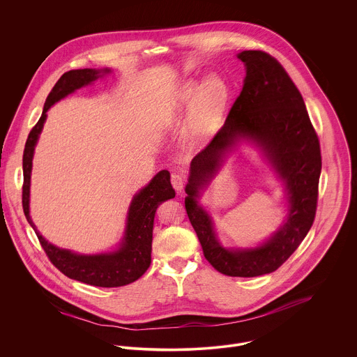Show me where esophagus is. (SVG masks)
Here are the masks:
<instances>
[{
  "instance_id": "obj_1",
  "label": "esophagus",
  "mask_w": 357,
  "mask_h": 357,
  "mask_svg": "<svg viewBox=\"0 0 357 357\" xmlns=\"http://www.w3.org/2000/svg\"><path fill=\"white\" fill-rule=\"evenodd\" d=\"M170 183H172L173 188H174L177 192L181 191L183 187H184V178H183L180 174H177V173H173V174L170 176Z\"/></svg>"
}]
</instances>
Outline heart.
<instances>
[{
  "instance_id": "obj_1",
  "label": "heart",
  "mask_w": 357,
  "mask_h": 357,
  "mask_svg": "<svg viewBox=\"0 0 357 357\" xmlns=\"http://www.w3.org/2000/svg\"><path fill=\"white\" fill-rule=\"evenodd\" d=\"M228 96L229 89L227 82L215 75L208 77L204 84L190 81L180 89L176 109L181 112L194 107L190 122L192 137L201 139L210 133L225 109Z\"/></svg>"
}]
</instances>
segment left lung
Here are the masks:
<instances>
[{
    "instance_id": "8db88e82",
    "label": "left lung",
    "mask_w": 357,
    "mask_h": 357,
    "mask_svg": "<svg viewBox=\"0 0 357 357\" xmlns=\"http://www.w3.org/2000/svg\"><path fill=\"white\" fill-rule=\"evenodd\" d=\"M238 57L246 66L243 89L222 128L192 159L185 210L204 258L214 269L227 276L255 278L283 265L309 232L317 207L321 153L304 99L283 66L266 52L243 51ZM236 137L253 139L267 153L287 183L291 213L285 225L262 247L234 252L218 243L196 198Z\"/></svg>"
}]
</instances>
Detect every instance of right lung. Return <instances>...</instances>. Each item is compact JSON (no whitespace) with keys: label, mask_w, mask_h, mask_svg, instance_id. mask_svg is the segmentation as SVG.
Returning <instances> with one entry per match:
<instances>
[{"label":"right lung","mask_w":357,"mask_h":357,"mask_svg":"<svg viewBox=\"0 0 357 357\" xmlns=\"http://www.w3.org/2000/svg\"><path fill=\"white\" fill-rule=\"evenodd\" d=\"M104 71L107 73L109 70ZM99 74L100 71L93 68L70 70L64 73L52 88L44 105L43 115L30 130L24 146L22 204L24 215L36 231L45 255L63 275L96 287H121L143 276L151 264L155 211L159 204L174 198L176 195L170 184V174L167 170L159 172L151 183L135 197L129 208L125 241L121 249L111 255H78L68 250L57 249L37 232L29 214L31 160L36 143L47 119V111L54 102L73 93L75 89H79L99 78Z\"/></svg>","instance_id":"right-lung-1"}]
</instances>
